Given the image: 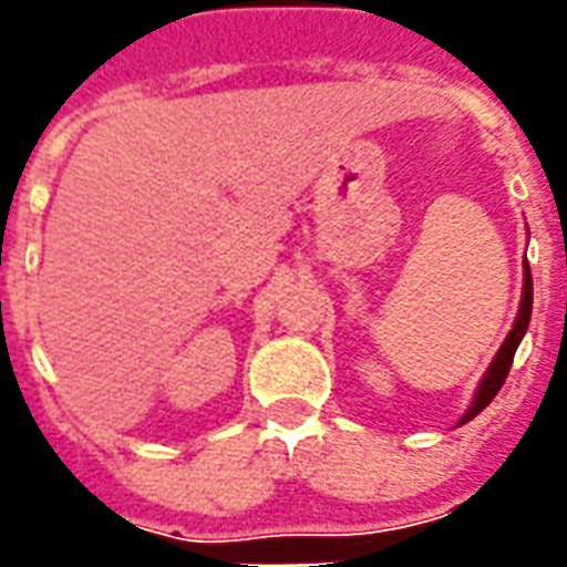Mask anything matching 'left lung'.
I'll return each mask as SVG.
<instances>
[{"mask_svg": "<svg viewBox=\"0 0 567 567\" xmlns=\"http://www.w3.org/2000/svg\"><path fill=\"white\" fill-rule=\"evenodd\" d=\"M528 319H532V270H528V264H525V288H523V303H519V316H516V321H513V331L507 333V340H504L501 352L495 355V361H492V368H488V373L483 377V382H480L474 404H471V410L464 413L462 425L464 422H471L476 413H483V410L492 404V398L501 392V385H504L507 373H511L516 346L523 343L525 331H528Z\"/></svg>", "mask_w": 567, "mask_h": 567, "instance_id": "1", "label": "left lung"}]
</instances>
